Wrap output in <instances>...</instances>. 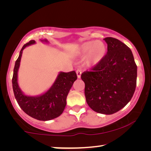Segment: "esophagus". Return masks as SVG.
Wrapping results in <instances>:
<instances>
[{
    "label": "esophagus",
    "mask_w": 151,
    "mask_h": 151,
    "mask_svg": "<svg viewBox=\"0 0 151 151\" xmlns=\"http://www.w3.org/2000/svg\"><path fill=\"white\" fill-rule=\"evenodd\" d=\"M76 74H77L78 78H80V77H81V74H82V71H81V70L78 69L77 71H76Z\"/></svg>",
    "instance_id": "34e87169"
}]
</instances>
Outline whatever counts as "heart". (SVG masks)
<instances>
[{"label":"heart","instance_id":"b5f03b06","mask_svg":"<svg viewBox=\"0 0 151 151\" xmlns=\"http://www.w3.org/2000/svg\"><path fill=\"white\" fill-rule=\"evenodd\" d=\"M106 46L100 40H91L83 42L78 47V53L86 56V63L89 66H95L104 58L106 53Z\"/></svg>","mask_w":151,"mask_h":151}]
</instances>
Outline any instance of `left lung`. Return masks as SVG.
I'll use <instances>...</instances> for the list:
<instances>
[{
    "instance_id": "8db88e82",
    "label": "left lung",
    "mask_w": 151,
    "mask_h": 151,
    "mask_svg": "<svg viewBox=\"0 0 151 151\" xmlns=\"http://www.w3.org/2000/svg\"><path fill=\"white\" fill-rule=\"evenodd\" d=\"M107 53L91 71L82 73L84 94L91 109L111 115L131 100L137 83V65L129 47L116 38L107 37Z\"/></svg>"
}]
</instances>
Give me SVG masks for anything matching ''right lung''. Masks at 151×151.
Returning <instances> with one entry per match:
<instances>
[{"mask_svg":"<svg viewBox=\"0 0 151 151\" xmlns=\"http://www.w3.org/2000/svg\"><path fill=\"white\" fill-rule=\"evenodd\" d=\"M41 42L49 43L47 39ZM32 40L24 45L16 60L12 78V86L14 96L22 110L33 118L41 121H48L60 116L65 110L67 104V97L73 82L77 80L74 71L65 73L59 72L52 86L44 93L36 96H27L22 91L18 83V71L20 67L22 51L25 47L34 45Z\"/></svg>","mask_w":151,"mask_h":151,"instance_id":"add662e5","label":"right lung"}]
</instances>
